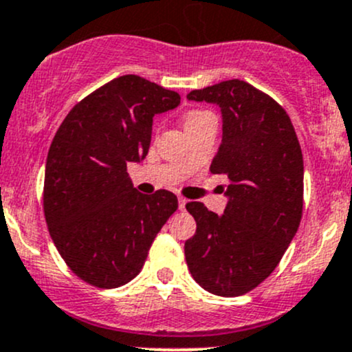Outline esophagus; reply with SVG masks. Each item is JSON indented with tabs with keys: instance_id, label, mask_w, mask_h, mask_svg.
Instances as JSON below:
<instances>
[{
	"instance_id": "34e87169",
	"label": "esophagus",
	"mask_w": 352,
	"mask_h": 352,
	"mask_svg": "<svg viewBox=\"0 0 352 352\" xmlns=\"http://www.w3.org/2000/svg\"><path fill=\"white\" fill-rule=\"evenodd\" d=\"M186 206H187V199L186 197H179V208L184 211V209H186Z\"/></svg>"
}]
</instances>
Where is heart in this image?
I'll return each instance as SVG.
<instances>
[{
	"label": "heart",
	"mask_w": 352,
	"mask_h": 352,
	"mask_svg": "<svg viewBox=\"0 0 352 352\" xmlns=\"http://www.w3.org/2000/svg\"><path fill=\"white\" fill-rule=\"evenodd\" d=\"M209 117H212V113L208 112V110L192 109L189 112H186V116H184V126H186V129H192V127L202 124Z\"/></svg>",
	"instance_id": "1"
}]
</instances>
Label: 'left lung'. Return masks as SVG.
<instances>
[{"label": "left lung", "instance_id": "obj_1", "mask_svg": "<svg viewBox=\"0 0 352 352\" xmlns=\"http://www.w3.org/2000/svg\"><path fill=\"white\" fill-rule=\"evenodd\" d=\"M187 98L221 109L223 140L211 173L228 179L223 214L187 202L197 225L184 247L187 267L209 293L240 296L271 276L296 235L303 155L286 110L247 81H221Z\"/></svg>", "mask_w": 352, "mask_h": 352}]
</instances>
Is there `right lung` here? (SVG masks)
<instances>
[{"label": "right lung", "instance_id": "1", "mask_svg": "<svg viewBox=\"0 0 352 352\" xmlns=\"http://www.w3.org/2000/svg\"><path fill=\"white\" fill-rule=\"evenodd\" d=\"M179 104L177 91L126 74L78 102L59 126L45 162L44 214L67 267L88 285L112 289L136 278L179 208L168 190L138 192L127 173V163L148 155L153 117Z\"/></svg>", "mask_w": 352, "mask_h": 352}]
</instances>
